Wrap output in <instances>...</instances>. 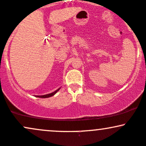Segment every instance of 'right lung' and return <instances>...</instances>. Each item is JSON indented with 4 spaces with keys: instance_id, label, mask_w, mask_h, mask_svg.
<instances>
[{
    "instance_id": "right-lung-1",
    "label": "right lung",
    "mask_w": 146,
    "mask_h": 146,
    "mask_svg": "<svg viewBox=\"0 0 146 146\" xmlns=\"http://www.w3.org/2000/svg\"><path fill=\"white\" fill-rule=\"evenodd\" d=\"M60 89V88H58V89H57V90H56V91L53 92V93H49V94H46V95H36V97H37V98H50V97L53 96V95L56 94L57 92H58V90H59Z\"/></svg>"
}]
</instances>
